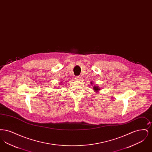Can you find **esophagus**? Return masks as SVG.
Segmentation results:
<instances>
[{
	"instance_id": "34e87169",
	"label": "esophagus",
	"mask_w": 152,
	"mask_h": 152,
	"mask_svg": "<svg viewBox=\"0 0 152 152\" xmlns=\"http://www.w3.org/2000/svg\"><path fill=\"white\" fill-rule=\"evenodd\" d=\"M81 76H76V77H75V79L76 80H77V81H81Z\"/></svg>"
}]
</instances>
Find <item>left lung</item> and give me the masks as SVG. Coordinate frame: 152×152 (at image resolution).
Returning a JSON list of instances; mask_svg holds the SVG:
<instances>
[{"label": "left lung", "instance_id": "8db88e82", "mask_svg": "<svg viewBox=\"0 0 152 152\" xmlns=\"http://www.w3.org/2000/svg\"><path fill=\"white\" fill-rule=\"evenodd\" d=\"M91 84H93L92 82H91ZM93 89H94V91H95V92H98L99 91H100V88H99L98 86H94V88H93Z\"/></svg>", "mask_w": 152, "mask_h": 152}]
</instances>
